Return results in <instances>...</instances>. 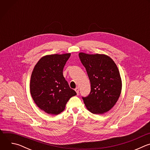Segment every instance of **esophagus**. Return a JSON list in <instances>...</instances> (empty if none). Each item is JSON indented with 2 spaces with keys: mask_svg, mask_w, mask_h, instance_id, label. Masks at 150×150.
Returning a JSON list of instances; mask_svg holds the SVG:
<instances>
[{
  "mask_svg": "<svg viewBox=\"0 0 150 150\" xmlns=\"http://www.w3.org/2000/svg\"><path fill=\"white\" fill-rule=\"evenodd\" d=\"M75 91H76V93L78 95V94H79V88H78V87H76V88L75 89Z\"/></svg>",
  "mask_w": 150,
  "mask_h": 150,
  "instance_id": "1",
  "label": "esophagus"
}]
</instances>
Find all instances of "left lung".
I'll list each match as a JSON object with an SVG mask.
<instances>
[{
  "instance_id": "1",
  "label": "left lung",
  "mask_w": 150,
  "mask_h": 150,
  "mask_svg": "<svg viewBox=\"0 0 150 150\" xmlns=\"http://www.w3.org/2000/svg\"><path fill=\"white\" fill-rule=\"evenodd\" d=\"M79 57L87 71L91 91L82 97L87 109L94 114L109 111L120 95L122 81L114 61L104 54H88L80 53Z\"/></svg>"
}]
</instances>
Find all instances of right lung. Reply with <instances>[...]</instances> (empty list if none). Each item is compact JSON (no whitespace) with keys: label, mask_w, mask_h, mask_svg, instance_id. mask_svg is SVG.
I'll use <instances>...</instances> for the list:
<instances>
[{"label":"right lung","mask_w":150,"mask_h":150,"mask_svg":"<svg viewBox=\"0 0 150 150\" xmlns=\"http://www.w3.org/2000/svg\"><path fill=\"white\" fill-rule=\"evenodd\" d=\"M70 56V53H66L42 57L32 72V97L38 108L49 114L60 113L69 98L76 95L63 75V68Z\"/></svg>","instance_id":"obj_1"}]
</instances>
